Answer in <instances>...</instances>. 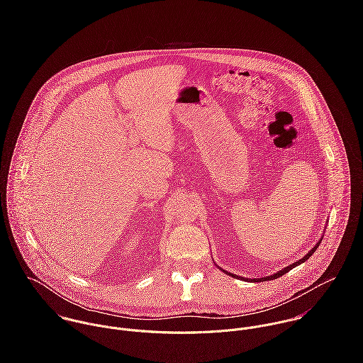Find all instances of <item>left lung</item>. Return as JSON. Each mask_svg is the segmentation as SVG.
Returning <instances> with one entry per match:
<instances>
[{
    "instance_id": "left-lung-1",
    "label": "left lung",
    "mask_w": 363,
    "mask_h": 363,
    "mask_svg": "<svg viewBox=\"0 0 363 363\" xmlns=\"http://www.w3.org/2000/svg\"><path fill=\"white\" fill-rule=\"evenodd\" d=\"M321 240H323V238H320V240L315 243V246L311 249V252L306 255V256H303L302 259H298V261H295V262H292L291 265H288V267H285V268H282V269H279L278 272H275V274H272V275H268V277H262V278H245V277H240V275H236V274H232V272H228V271H225V269H222L220 267H218L220 271H223L225 274H228V275H230V277H233V278H238V279H242V281H252V282H262V281H271V279H277L278 277H282L284 274H286L288 271H291L292 268H295V267H298L299 264H302V262H305L306 259H311V256H313V253L317 250V247L320 246V243H321Z\"/></svg>"
}]
</instances>
